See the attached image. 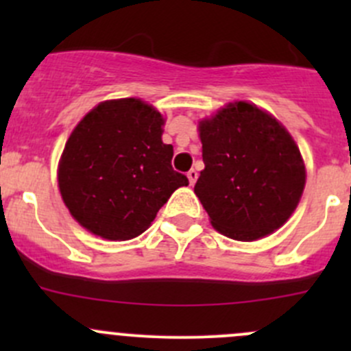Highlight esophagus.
<instances>
[{
    "instance_id": "esophagus-1",
    "label": "esophagus",
    "mask_w": 351,
    "mask_h": 351,
    "mask_svg": "<svg viewBox=\"0 0 351 351\" xmlns=\"http://www.w3.org/2000/svg\"><path fill=\"white\" fill-rule=\"evenodd\" d=\"M186 178H189L190 185H193V183H195V182H197V178H198V173H197V169H190V171L186 173Z\"/></svg>"
}]
</instances>
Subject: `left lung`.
<instances>
[{"instance_id": "left-lung-1", "label": "left lung", "mask_w": 351, "mask_h": 351, "mask_svg": "<svg viewBox=\"0 0 351 351\" xmlns=\"http://www.w3.org/2000/svg\"><path fill=\"white\" fill-rule=\"evenodd\" d=\"M205 168L195 195L221 234L256 241L292 215L306 185L295 141L275 117L234 101L198 123Z\"/></svg>"}]
</instances>
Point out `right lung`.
<instances>
[{"label":"right lung","mask_w":351,"mask_h":351,"mask_svg":"<svg viewBox=\"0 0 351 351\" xmlns=\"http://www.w3.org/2000/svg\"><path fill=\"white\" fill-rule=\"evenodd\" d=\"M165 119L139 98L101 101L67 139L58 180L71 215L93 234L125 241L146 231L189 178L171 166Z\"/></svg>","instance_id":"add662e5"}]
</instances>
